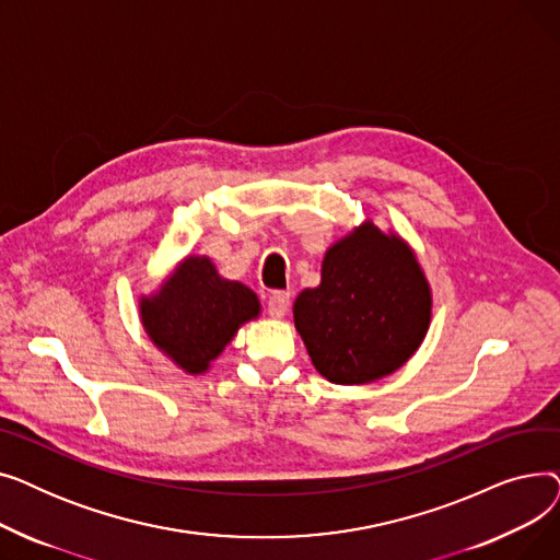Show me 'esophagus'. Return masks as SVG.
<instances>
[{
  "instance_id": "obj_1",
  "label": "esophagus",
  "mask_w": 560,
  "mask_h": 560,
  "mask_svg": "<svg viewBox=\"0 0 560 560\" xmlns=\"http://www.w3.org/2000/svg\"><path fill=\"white\" fill-rule=\"evenodd\" d=\"M288 306H290V292H272L270 300H268V313L270 317L275 319H281L285 313H288Z\"/></svg>"
}]
</instances>
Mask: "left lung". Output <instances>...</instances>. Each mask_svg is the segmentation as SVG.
I'll return each instance as SVG.
<instances>
[{"label":"left lung","mask_w":560,"mask_h":560,"mask_svg":"<svg viewBox=\"0 0 560 560\" xmlns=\"http://www.w3.org/2000/svg\"><path fill=\"white\" fill-rule=\"evenodd\" d=\"M431 285L416 252L372 220L336 241L317 288L292 315L315 370L331 384H372L399 370L431 325Z\"/></svg>","instance_id":"obj_1"}]
</instances>
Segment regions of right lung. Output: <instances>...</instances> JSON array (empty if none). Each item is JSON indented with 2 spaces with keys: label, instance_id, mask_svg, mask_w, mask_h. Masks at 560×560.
<instances>
[{
  "label": "right lung",
  "instance_id": "1",
  "mask_svg": "<svg viewBox=\"0 0 560 560\" xmlns=\"http://www.w3.org/2000/svg\"><path fill=\"white\" fill-rule=\"evenodd\" d=\"M256 292L220 277L209 256H186L152 295L140 298L144 334L188 374H203L249 319Z\"/></svg>",
  "mask_w": 560,
  "mask_h": 560
}]
</instances>
